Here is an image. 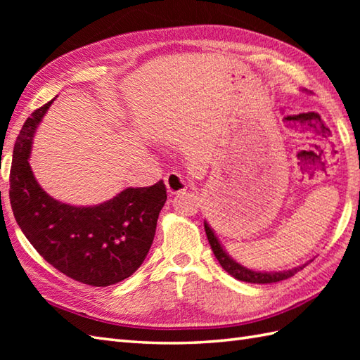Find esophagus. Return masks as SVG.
Returning <instances> with one entry per match:
<instances>
[{
	"label": "esophagus",
	"instance_id": "34e87169",
	"mask_svg": "<svg viewBox=\"0 0 360 360\" xmlns=\"http://www.w3.org/2000/svg\"><path fill=\"white\" fill-rule=\"evenodd\" d=\"M165 187L170 195H179L187 190V182L179 173H168L165 176Z\"/></svg>",
	"mask_w": 360,
	"mask_h": 360
}]
</instances>
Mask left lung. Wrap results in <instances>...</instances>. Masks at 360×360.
I'll return each mask as SVG.
<instances>
[{
	"instance_id": "obj_1",
	"label": "left lung",
	"mask_w": 360,
	"mask_h": 360,
	"mask_svg": "<svg viewBox=\"0 0 360 360\" xmlns=\"http://www.w3.org/2000/svg\"><path fill=\"white\" fill-rule=\"evenodd\" d=\"M204 229H205V235H207V240L210 243V248L219 262V264L223 266V269L227 274H231L232 277H235L236 280H241L246 283H258V285H264V283H277V281L292 277V275H295L298 271H302L304 266H308V263H304V264H300L297 267H292V269L278 271V272H264V271L249 269V267L236 263L235 259L227 254L226 249L223 248V244L219 243L218 236L215 235L213 229L210 227V224L205 219H204Z\"/></svg>"
}]
</instances>
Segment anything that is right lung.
Here are the masks:
<instances>
[{
  "instance_id": "obj_1",
  "label": "right lung",
  "mask_w": 360,
  "mask_h": 360,
  "mask_svg": "<svg viewBox=\"0 0 360 360\" xmlns=\"http://www.w3.org/2000/svg\"><path fill=\"white\" fill-rule=\"evenodd\" d=\"M52 102L32 112L17 137L11 167V205L29 243L46 262L74 280L111 286L137 271L167 201L162 181L128 187L97 205H71L38 184L29 164L37 127Z\"/></svg>"
}]
</instances>
